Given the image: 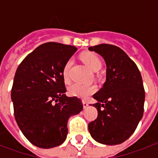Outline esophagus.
I'll use <instances>...</instances> for the list:
<instances>
[{"label":"esophagus","instance_id":"1","mask_svg":"<svg viewBox=\"0 0 158 158\" xmlns=\"http://www.w3.org/2000/svg\"><path fill=\"white\" fill-rule=\"evenodd\" d=\"M83 106H84V108H86L87 106H89V103H88V102L85 101V100H84V101H83Z\"/></svg>","mask_w":158,"mask_h":158}]
</instances>
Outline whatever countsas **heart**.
<instances>
[{
  "instance_id": "b5f03b06",
  "label": "heart",
  "mask_w": 158,
  "mask_h": 158,
  "mask_svg": "<svg viewBox=\"0 0 158 158\" xmlns=\"http://www.w3.org/2000/svg\"><path fill=\"white\" fill-rule=\"evenodd\" d=\"M82 60L94 71H98L102 67V61L100 58L94 52H84L81 55ZM73 64V60H67L62 70V77L65 83H68L70 79L69 71ZM96 87L94 85H84V84H74L70 85L68 89L69 96L77 97L80 98H86L87 97L94 94L96 91Z\"/></svg>"
}]
</instances>
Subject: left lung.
<instances>
[{"label":"left lung","mask_w":158,"mask_h":158,"mask_svg":"<svg viewBox=\"0 0 158 158\" xmlns=\"http://www.w3.org/2000/svg\"><path fill=\"white\" fill-rule=\"evenodd\" d=\"M103 57L106 80L94 95L98 117L89 124L97 142L120 144L133 135L143 115L145 92L139 69L120 48L110 44L90 47Z\"/></svg>","instance_id":"8db88e82"}]
</instances>
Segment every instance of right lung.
<instances>
[{"mask_svg":"<svg viewBox=\"0 0 158 158\" xmlns=\"http://www.w3.org/2000/svg\"><path fill=\"white\" fill-rule=\"evenodd\" d=\"M77 48L58 43L42 44L17 68L11 89L14 114L27 139L38 148L64 143L67 122L83 110L77 97H67L62 70Z\"/></svg>","mask_w":158,"mask_h":158,"instance_id":"1","label":"right lung"}]
</instances>
